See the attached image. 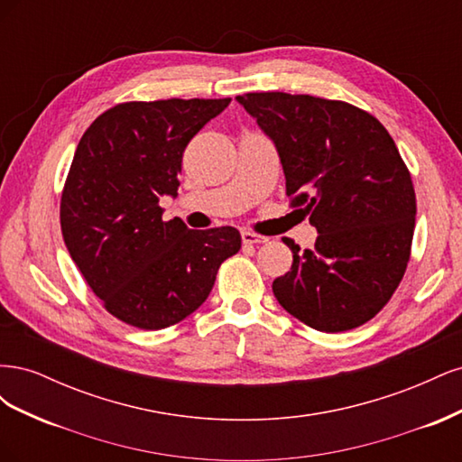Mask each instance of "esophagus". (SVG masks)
<instances>
[{"instance_id": "34e87169", "label": "esophagus", "mask_w": 462, "mask_h": 462, "mask_svg": "<svg viewBox=\"0 0 462 462\" xmlns=\"http://www.w3.org/2000/svg\"><path fill=\"white\" fill-rule=\"evenodd\" d=\"M241 239H243L245 245H262V243L268 241V236L250 233V231H243V233H241Z\"/></svg>"}]
</instances>
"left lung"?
<instances>
[{
  "mask_svg": "<svg viewBox=\"0 0 462 462\" xmlns=\"http://www.w3.org/2000/svg\"><path fill=\"white\" fill-rule=\"evenodd\" d=\"M236 102L273 141L291 206L318 231L312 250L283 239L292 265L273 282L275 299L318 331L366 324L411 258L416 197L393 138L368 111L339 100L250 92Z\"/></svg>",
  "mask_w": 462,
  "mask_h": 462,
  "instance_id": "left-lung-1",
  "label": "left lung"
}]
</instances>
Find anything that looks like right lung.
<instances>
[{
  "label": "right lung",
  "instance_id": "right-lung-1",
  "mask_svg": "<svg viewBox=\"0 0 462 462\" xmlns=\"http://www.w3.org/2000/svg\"><path fill=\"white\" fill-rule=\"evenodd\" d=\"M231 102H125L82 134L61 194V233L106 310L141 329H163L202 306L223 260L239 253L235 227L189 229L163 221L177 197L183 152Z\"/></svg>",
  "mask_w": 462,
  "mask_h": 462
}]
</instances>
